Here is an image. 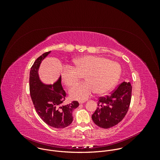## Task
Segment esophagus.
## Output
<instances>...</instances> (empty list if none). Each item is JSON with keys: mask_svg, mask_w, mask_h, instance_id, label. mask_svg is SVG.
<instances>
[{"mask_svg": "<svg viewBox=\"0 0 160 160\" xmlns=\"http://www.w3.org/2000/svg\"><path fill=\"white\" fill-rule=\"evenodd\" d=\"M85 101H79V104H83Z\"/></svg>", "mask_w": 160, "mask_h": 160, "instance_id": "obj_1", "label": "esophagus"}]
</instances>
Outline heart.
<instances>
[{
    "instance_id": "heart-1",
    "label": "heart",
    "mask_w": 160,
    "mask_h": 160,
    "mask_svg": "<svg viewBox=\"0 0 160 160\" xmlns=\"http://www.w3.org/2000/svg\"><path fill=\"white\" fill-rule=\"evenodd\" d=\"M74 68L63 67L61 80L67 87L75 85L83 75L86 80L70 90L72 99L85 101L93 93L102 95L108 93L117 83L121 67L117 62L98 56H84L73 61Z\"/></svg>"
}]
</instances>
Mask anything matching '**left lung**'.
<instances>
[{
  "label": "left lung",
  "instance_id": "8db88e82",
  "mask_svg": "<svg viewBox=\"0 0 160 160\" xmlns=\"http://www.w3.org/2000/svg\"><path fill=\"white\" fill-rule=\"evenodd\" d=\"M130 82H122L108 96L101 97L92 119L98 127L109 128L120 123L128 110L132 95Z\"/></svg>",
  "mask_w": 160,
  "mask_h": 160
}]
</instances>
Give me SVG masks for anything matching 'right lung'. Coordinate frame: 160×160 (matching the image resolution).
<instances>
[{
  "mask_svg": "<svg viewBox=\"0 0 160 160\" xmlns=\"http://www.w3.org/2000/svg\"><path fill=\"white\" fill-rule=\"evenodd\" d=\"M50 52L43 53L34 62L30 72V92L35 110L45 123L55 128H63L73 122V112L79 104L73 101L67 105H60L66 99V94L61 85V77L52 84L43 83L38 70L42 61Z\"/></svg>",
  "mask_w": 160,
  "mask_h": 160,
  "instance_id": "right-lung-1",
  "label": "right lung"
}]
</instances>
